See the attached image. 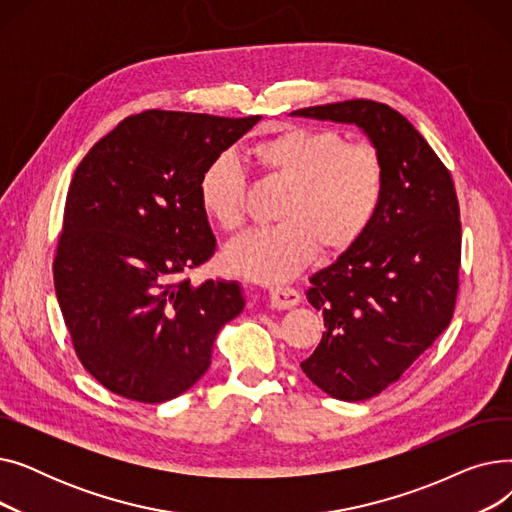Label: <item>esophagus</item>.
Masks as SVG:
<instances>
[{
	"instance_id": "esophagus-1",
	"label": "esophagus",
	"mask_w": 512,
	"mask_h": 512,
	"mask_svg": "<svg viewBox=\"0 0 512 512\" xmlns=\"http://www.w3.org/2000/svg\"><path fill=\"white\" fill-rule=\"evenodd\" d=\"M301 303V294L294 288H272L270 290V305L274 309H290Z\"/></svg>"
}]
</instances>
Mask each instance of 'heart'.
<instances>
[{"instance_id": "obj_1", "label": "heart", "mask_w": 512, "mask_h": 512, "mask_svg": "<svg viewBox=\"0 0 512 512\" xmlns=\"http://www.w3.org/2000/svg\"><path fill=\"white\" fill-rule=\"evenodd\" d=\"M261 170L288 186L278 209L282 224L257 228L230 242L228 270L263 284L301 274L317 255L346 251L359 242L386 193V170L371 145H348L334 128L286 126L253 147ZM247 180L234 153L215 155L203 168L197 193L203 213L224 230H236L245 213Z\"/></svg>"}]
</instances>
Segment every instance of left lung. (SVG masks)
Listing matches in <instances>:
<instances>
[{
	"label": "left lung",
	"instance_id": "8db88e82",
	"mask_svg": "<svg viewBox=\"0 0 512 512\" xmlns=\"http://www.w3.org/2000/svg\"><path fill=\"white\" fill-rule=\"evenodd\" d=\"M290 116L355 124L386 170L378 218L315 272L305 292L326 332L307 378L338 400H365L398 382L448 328L461 267V213L450 172L419 130L386 103L351 99Z\"/></svg>",
	"mask_w": 512,
	"mask_h": 512
}]
</instances>
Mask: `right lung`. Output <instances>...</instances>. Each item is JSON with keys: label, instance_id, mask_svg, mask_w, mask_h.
<instances>
[{"label": "right lung", "instance_id": "1", "mask_svg": "<svg viewBox=\"0 0 512 512\" xmlns=\"http://www.w3.org/2000/svg\"><path fill=\"white\" fill-rule=\"evenodd\" d=\"M259 120L147 110L78 164L53 284L80 363L110 392L151 405L180 396L245 309L238 282L178 278L215 251L203 168Z\"/></svg>", "mask_w": 512, "mask_h": 512}]
</instances>
